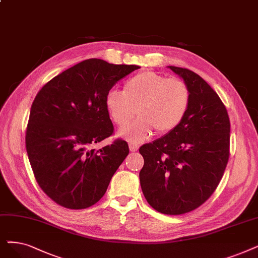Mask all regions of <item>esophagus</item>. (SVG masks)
I'll return each mask as SVG.
<instances>
[{
	"mask_svg": "<svg viewBox=\"0 0 258 258\" xmlns=\"http://www.w3.org/2000/svg\"><path fill=\"white\" fill-rule=\"evenodd\" d=\"M140 148V145L138 143H135V142H130L129 143V149H130V151H137L138 149Z\"/></svg>",
	"mask_w": 258,
	"mask_h": 258,
	"instance_id": "esophagus-1",
	"label": "esophagus"
}]
</instances>
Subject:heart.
I'll return each mask as SVG.
<instances>
[{"mask_svg": "<svg viewBox=\"0 0 258 258\" xmlns=\"http://www.w3.org/2000/svg\"><path fill=\"white\" fill-rule=\"evenodd\" d=\"M190 101V90L183 80L145 71L129 78L122 92L110 90L105 107L118 127L126 126L138 109L140 117L120 129L118 136L131 142H143L153 135L154 129L161 135L176 129L187 114Z\"/></svg>", "mask_w": 258, "mask_h": 258, "instance_id": "b5f03b06", "label": "heart"}]
</instances>
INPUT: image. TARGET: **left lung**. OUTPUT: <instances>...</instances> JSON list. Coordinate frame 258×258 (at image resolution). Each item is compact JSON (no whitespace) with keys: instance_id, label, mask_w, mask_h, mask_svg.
I'll use <instances>...</instances> for the list:
<instances>
[{"instance_id":"1","label":"left lung","mask_w":258,"mask_h":258,"mask_svg":"<svg viewBox=\"0 0 258 258\" xmlns=\"http://www.w3.org/2000/svg\"><path fill=\"white\" fill-rule=\"evenodd\" d=\"M168 68L188 86L190 106L176 129L140 148V182L154 210L181 215L199 208L217 188L230 156L231 125L207 81L187 69Z\"/></svg>"}]
</instances>
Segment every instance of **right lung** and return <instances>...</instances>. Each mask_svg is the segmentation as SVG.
I'll list each match as a JSON object with an SVG mask.
<instances>
[{
	"mask_svg": "<svg viewBox=\"0 0 258 258\" xmlns=\"http://www.w3.org/2000/svg\"><path fill=\"white\" fill-rule=\"evenodd\" d=\"M138 69L88 59L39 91L30 108L26 151L39 186L57 204L72 210L95 204L128 156L122 140L98 150L91 147L113 133L106 94Z\"/></svg>",
	"mask_w": 258,
	"mask_h": 258,
	"instance_id": "1",
	"label": "right lung"
}]
</instances>
